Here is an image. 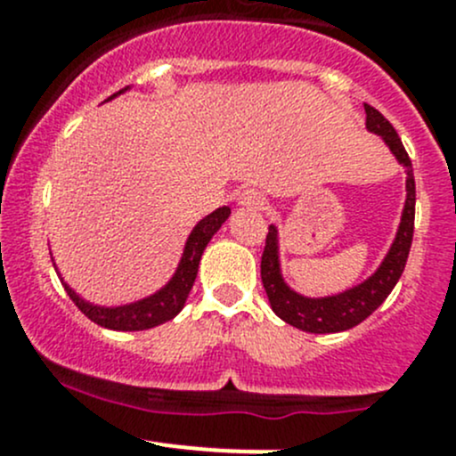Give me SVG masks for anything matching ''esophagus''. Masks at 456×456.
Wrapping results in <instances>:
<instances>
[{
    "label": "esophagus",
    "instance_id": "esophagus-1",
    "mask_svg": "<svg viewBox=\"0 0 456 456\" xmlns=\"http://www.w3.org/2000/svg\"><path fill=\"white\" fill-rule=\"evenodd\" d=\"M238 205L245 207V209H262L265 207V194L257 190H245L240 196H238Z\"/></svg>",
    "mask_w": 456,
    "mask_h": 456
}]
</instances>
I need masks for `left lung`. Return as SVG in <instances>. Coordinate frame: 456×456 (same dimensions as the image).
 <instances>
[{"label": "left lung", "instance_id": "obj_1", "mask_svg": "<svg viewBox=\"0 0 456 456\" xmlns=\"http://www.w3.org/2000/svg\"><path fill=\"white\" fill-rule=\"evenodd\" d=\"M364 110L369 132L381 136L388 150L395 154V159L399 160V165H403V169H406V202H403L402 223H399L397 236H395L384 262L369 280L338 293V296L326 297H306L289 289L282 273H280L278 229L271 224L260 262L262 287H265L273 314L287 324L306 330V333H339V330H348L360 324V322H364L390 296L395 284L402 278L408 254H411L412 232H415V176H412V163L388 118L369 103H364Z\"/></svg>", "mask_w": 456, "mask_h": 456}]
</instances>
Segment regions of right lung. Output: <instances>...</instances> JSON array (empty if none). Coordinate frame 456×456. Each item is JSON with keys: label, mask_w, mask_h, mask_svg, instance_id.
Here are the masks:
<instances>
[{"label": "right lung", "mask_w": 456, "mask_h": 456, "mask_svg": "<svg viewBox=\"0 0 456 456\" xmlns=\"http://www.w3.org/2000/svg\"><path fill=\"white\" fill-rule=\"evenodd\" d=\"M121 92H117V94H121ZM117 94H112L110 99H114ZM229 214H232L229 207H218V209L211 211L209 216H205V218L191 229L190 238H187L185 242V249H183L181 262H178L176 266V273H174L172 280H169L163 289H159L154 296H147L139 302H132V305L123 306H96L92 305V302H86L81 296H77V293L63 282V278L61 284L66 287L68 296L75 302L77 309H79L87 320L94 322V324L105 326V329L112 330L154 329V326L169 322L172 317L181 314V309L185 306L187 296H190L191 287H194L202 251H205L207 242L214 238V233L223 227V223L229 218Z\"/></svg>", "instance_id": "add662e5"}]
</instances>
